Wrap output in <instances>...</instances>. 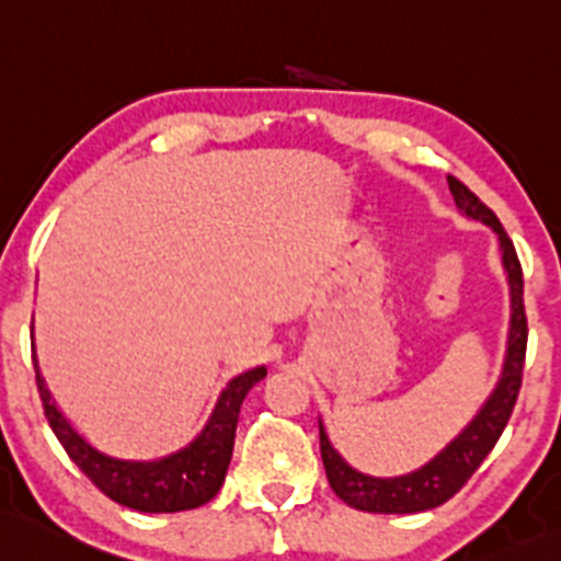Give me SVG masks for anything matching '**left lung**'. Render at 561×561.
<instances>
[{"label": "left lung", "instance_id": "obj_1", "mask_svg": "<svg viewBox=\"0 0 561 561\" xmlns=\"http://www.w3.org/2000/svg\"><path fill=\"white\" fill-rule=\"evenodd\" d=\"M449 191L462 215L473 217V220L483 222V226H489L497 233L500 250H503L505 276H508L511 287V328L503 374H500L497 387L489 394L486 403L481 405L476 420L444 451L435 454L427 465H422L414 473L394 476V479H376V476H365L352 468L333 449L325 427L320 422V451L330 489L346 505L357 511H368V514H420V511L438 508V505L454 497L468 483L470 476L479 470L486 454L494 449L511 414H514L518 389H522L524 355H527V314H524L522 263H518L514 241L508 239L505 228L500 226L497 215L476 193H470L457 176H449Z\"/></svg>", "mask_w": 561, "mask_h": 561}]
</instances>
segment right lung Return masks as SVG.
I'll return each mask as SVG.
<instances>
[{
	"instance_id": "obj_1",
	"label": "right lung",
	"mask_w": 561,
	"mask_h": 561,
	"mask_svg": "<svg viewBox=\"0 0 561 561\" xmlns=\"http://www.w3.org/2000/svg\"><path fill=\"white\" fill-rule=\"evenodd\" d=\"M34 374H37V389L47 424L53 427L69 459L88 479L110 500L126 505V508L145 511V514H176V511L198 508L220 492L233 454L241 403H244L247 392L263 379L265 368L261 365V368H252L228 381L198 438L185 449L163 459H152V462L115 459L93 449L56 409L37 368V357H34Z\"/></svg>"
}]
</instances>
